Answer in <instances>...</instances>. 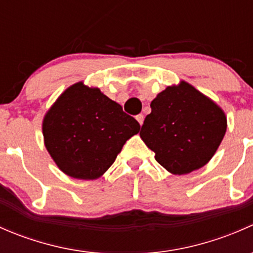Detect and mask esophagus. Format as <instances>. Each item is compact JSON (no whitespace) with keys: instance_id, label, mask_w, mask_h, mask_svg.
Segmentation results:
<instances>
[{"instance_id":"obj_1","label":"esophagus","mask_w":253,"mask_h":253,"mask_svg":"<svg viewBox=\"0 0 253 253\" xmlns=\"http://www.w3.org/2000/svg\"><path fill=\"white\" fill-rule=\"evenodd\" d=\"M136 120H137V121H138V124L141 125V126H142V125H143V121H144V116H143L142 114L137 115V116H136Z\"/></svg>"}]
</instances>
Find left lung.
<instances>
[{"label": "left lung", "mask_w": 253, "mask_h": 253, "mask_svg": "<svg viewBox=\"0 0 253 253\" xmlns=\"http://www.w3.org/2000/svg\"><path fill=\"white\" fill-rule=\"evenodd\" d=\"M150 108L139 136L155 160L174 175L205 167L225 136L223 109L185 81L160 91Z\"/></svg>", "instance_id": "obj_1"}]
</instances>
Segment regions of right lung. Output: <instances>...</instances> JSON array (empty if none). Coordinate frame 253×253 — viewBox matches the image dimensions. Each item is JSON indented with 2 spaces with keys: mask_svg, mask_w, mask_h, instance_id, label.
Returning a JSON list of instances; mask_svg holds the SVG:
<instances>
[{
  "mask_svg": "<svg viewBox=\"0 0 253 253\" xmlns=\"http://www.w3.org/2000/svg\"><path fill=\"white\" fill-rule=\"evenodd\" d=\"M138 122L99 88L68 86L42 120L48 154L58 169L79 180H95L111 167Z\"/></svg>",
  "mask_w": 253,
  "mask_h": 253,
  "instance_id": "1",
  "label": "right lung"
}]
</instances>
